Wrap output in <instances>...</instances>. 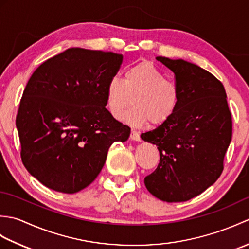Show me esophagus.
<instances>
[{
    "label": "esophagus",
    "mask_w": 249,
    "mask_h": 249,
    "mask_svg": "<svg viewBox=\"0 0 249 249\" xmlns=\"http://www.w3.org/2000/svg\"><path fill=\"white\" fill-rule=\"evenodd\" d=\"M129 138H130L131 140H134V141H141L140 135H139V133H137L136 130H131V133H130Z\"/></svg>",
    "instance_id": "esophagus-1"
}]
</instances>
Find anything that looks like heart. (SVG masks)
<instances>
[{"label":"heart","instance_id":"obj_1","mask_svg":"<svg viewBox=\"0 0 249 249\" xmlns=\"http://www.w3.org/2000/svg\"><path fill=\"white\" fill-rule=\"evenodd\" d=\"M131 100L135 106L124 116L133 125H161L171 120L181 104L178 84L165 79L152 62L142 61L125 70L123 80L111 77L105 89L106 108L115 119H121Z\"/></svg>","mask_w":249,"mask_h":249}]
</instances>
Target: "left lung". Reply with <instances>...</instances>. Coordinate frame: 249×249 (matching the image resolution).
I'll return each instance as SVG.
<instances>
[{
	"instance_id": "8db88e82",
	"label": "left lung",
	"mask_w": 249,
	"mask_h": 249,
	"mask_svg": "<svg viewBox=\"0 0 249 249\" xmlns=\"http://www.w3.org/2000/svg\"><path fill=\"white\" fill-rule=\"evenodd\" d=\"M156 60L173 71L181 104L171 120L141 135L157 145L160 156L144 184L158 199L183 202L220 177L231 142L232 116L223 83L212 73L184 60Z\"/></svg>"
}]
</instances>
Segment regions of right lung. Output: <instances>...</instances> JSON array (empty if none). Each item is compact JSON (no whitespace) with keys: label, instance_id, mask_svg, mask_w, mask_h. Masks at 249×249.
Masks as SVG:
<instances>
[{"label":"right lung","instance_id":"obj_1","mask_svg":"<svg viewBox=\"0 0 249 249\" xmlns=\"http://www.w3.org/2000/svg\"><path fill=\"white\" fill-rule=\"evenodd\" d=\"M123 56L71 48L36 68L20 100L17 125L21 160L50 189L75 194L88 187L110 145L130 128L106 109L105 89Z\"/></svg>","mask_w":249,"mask_h":249}]
</instances>
